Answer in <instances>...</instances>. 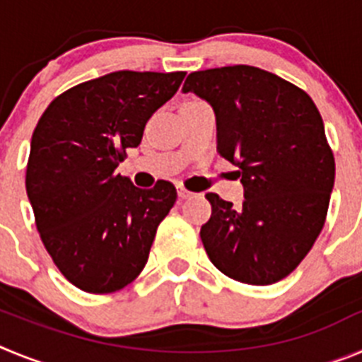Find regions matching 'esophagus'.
<instances>
[{
  "mask_svg": "<svg viewBox=\"0 0 362 362\" xmlns=\"http://www.w3.org/2000/svg\"><path fill=\"white\" fill-rule=\"evenodd\" d=\"M177 194H179V197H181V199H188V197L194 196V192L187 190V188H185V187H179L177 188Z\"/></svg>",
  "mask_w": 362,
  "mask_h": 362,
  "instance_id": "obj_1",
  "label": "esophagus"
}]
</instances>
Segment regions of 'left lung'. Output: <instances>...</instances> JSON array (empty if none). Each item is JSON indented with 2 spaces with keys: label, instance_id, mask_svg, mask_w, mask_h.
Instances as JSON below:
<instances>
[{
  "label": "left lung",
  "instance_id": "left-lung-1",
  "mask_svg": "<svg viewBox=\"0 0 362 362\" xmlns=\"http://www.w3.org/2000/svg\"><path fill=\"white\" fill-rule=\"evenodd\" d=\"M183 92L216 112L217 152L239 168L245 201L210 192L201 241L230 279L274 284L292 274L325 226L335 159L317 107L305 90L250 65L188 74Z\"/></svg>",
  "mask_w": 362,
  "mask_h": 362
}]
</instances>
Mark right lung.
<instances>
[{"label":"right lung","instance_id":"1","mask_svg":"<svg viewBox=\"0 0 362 362\" xmlns=\"http://www.w3.org/2000/svg\"><path fill=\"white\" fill-rule=\"evenodd\" d=\"M185 74H107L57 95L37 121L27 196L54 264L83 292L110 293L132 283L177 199L170 181L145 190L116 168Z\"/></svg>","mask_w":362,"mask_h":362}]
</instances>
